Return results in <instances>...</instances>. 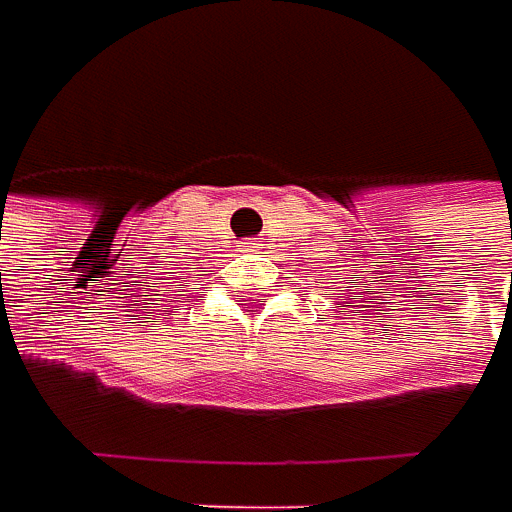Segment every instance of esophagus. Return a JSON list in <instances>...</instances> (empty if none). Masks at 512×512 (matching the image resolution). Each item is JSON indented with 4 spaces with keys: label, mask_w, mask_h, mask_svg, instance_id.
I'll list each match as a JSON object with an SVG mask.
<instances>
[{
    "label": "esophagus",
    "mask_w": 512,
    "mask_h": 512,
    "mask_svg": "<svg viewBox=\"0 0 512 512\" xmlns=\"http://www.w3.org/2000/svg\"><path fill=\"white\" fill-rule=\"evenodd\" d=\"M242 253H256V250H259V242H253V239H245V242H242Z\"/></svg>",
    "instance_id": "34e87169"
}]
</instances>
